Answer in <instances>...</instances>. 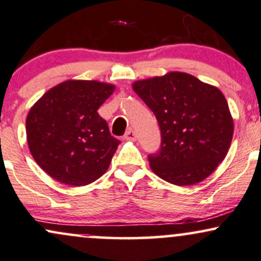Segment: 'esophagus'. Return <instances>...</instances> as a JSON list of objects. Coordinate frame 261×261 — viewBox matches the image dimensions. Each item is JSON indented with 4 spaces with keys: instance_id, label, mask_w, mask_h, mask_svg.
<instances>
[{
    "instance_id": "esophagus-1",
    "label": "esophagus",
    "mask_w": 261,
    "mask_h": 261,
    "mask_svg": "<svg viewBox=\"0 0 261 261\" xmlns=\"http://www.w3.org/2000/svg\"><path fill=\"white\" fill-rule=\"evenodd\" d=\"M124 137L126 140H130V141H136V139H137L136 133H135L133 128H128V130L126 131V134H125Z\"/></svg>"
}]
</instances>
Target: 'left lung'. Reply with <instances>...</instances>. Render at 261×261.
Segmentation results:
<instances>
[{"instance_id":"obj_1","label":"left lung","mask_w":261,"mask_h":261,"mask_svg":"<svg viewBox=\"0 0 261 261\" xmlns=\"http://www.w3.org/2000/svg\"><path fill=\"white\" fill-rule=\"evenodd\" d=\"M133 89L161 127V150L148 156L153 172L176 186L198 184L213 174L233 136L221 91L181 71L135 81Z\"/></svg>"}]
</instances>
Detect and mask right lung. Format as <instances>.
I'll list each match as a JSON object with an SVG mask.
<instances>
[{"mask_svg":"<svg viewBox=\"0 0 261 261\" xmlns=\"http://www.w3.org/2000/svg\"><path fill=\"white\" fill-rule=\"evenodd\" d=\"M114 90V85L97 80H67L31 107L28 146L49 176L69 186H86L108 170L120 141L97 111Z\"/></svg>","mask_w":261,"mask_h":261,"instance_id":"1","label":"right lung"}]
</instances>
